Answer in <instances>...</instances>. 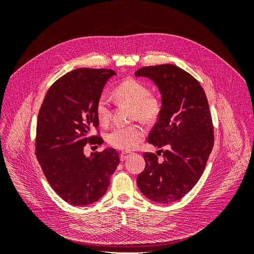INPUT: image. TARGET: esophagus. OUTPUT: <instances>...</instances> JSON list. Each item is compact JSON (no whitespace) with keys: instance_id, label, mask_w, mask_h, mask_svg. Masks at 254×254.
Wrapping results in <instances>:
<instances>
[{"instance_id":"34e87169","label":"esophagus","mask_w":254,"mask_h":254,"mask_svg":"<svg viewBox=\"0 0 254 254\" xmlns=\"http://www.w3.org/2000/svg\"><path fill=\"white\" fill-rule=\"evenodd\" d=\"M129 157H130V152H122L121 155H120L121 161H125V160H127Z\"/></svg>"}]
</instances>
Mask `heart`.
<instances>
[{
    "label": "heart",
    "mask_w": 254,
    "mask_h": 254,
    "mask_svg": "<svg viewBox=\"0 0 254 254\" xmlns=\"http://www.w3.org/2000/svg\"><path fill=\"white\" fill-rule=\"evenodd\" d=\"M115 101L132 106V117L144 123H153L162 111V99L159 95L149 93L145 83L128 78L123 80L113 89ZM95 114L99 124L106 126L111 120V107L105 95L98 97L95 105ZM144 129L140 125L117 126L106 135V141L112 147L121 150L134 149L144 139Z\"/></svg>",
    "instance_id": "b5f03b06"
}]
</instances>
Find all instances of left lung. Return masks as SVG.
<instances>
[{"mask_svg":"<svg viewBox=\"0 0 254 254\" xmlns=\"http://www.w3.org/2000/svg\"><path fill=\"white\" fill-rule=\"evenodd\" d=\"M135 76L153 80L162 94V111L147 142L160 149L145 152V168L137 187L152 201L179 200L194 188L214 145L209 103L199 81L174 64L144 66ZM164 153V160L157 156Z\"/></svg>","mask_w":254,"mask_h":254,"instance_id":"left-lung-1","label":"left lung"}]
</instances>
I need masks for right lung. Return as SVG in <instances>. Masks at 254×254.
<instances>
[{
	"label": "right lung",
	"mask_w": 254,
	"mask_h": 254,
	"mask_svg": "<svg viewBox=\"0 0 254 254\" xmlns=\"http://www.w3.org/2000/svg\"><path fill=\"white\" fill-rule=\"evenodd\" d=\"M113 70L76 68L54 82L38 114L36 157L53 190L67 203L97 201L120 163L113 148L83 155L87 143L101 144L95 105ZM97 129L98 134L91 135Z\"/></svg>",
	"instance_id": "1"
}]
</instances>
